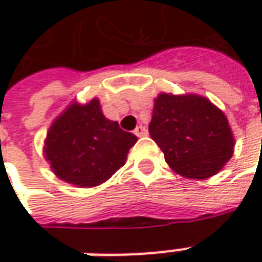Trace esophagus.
Instances as JSON below:
<instances>
[{"label": "esophagus", "instance_id": "34e87169", "mask_svg": "<svg viewBox=\"0 0 262 262\" xmlns=\"http://www.w3.org/2000/svg\"><path fill=\"white\" fill-rule=\"evenodd\" d=\"M134 134H136L137 137H144L147 136V129H146V126H143V125H138L134 129Z\"/></svg>", "mask_w": 262, "mask_h": 262}]
</instances>
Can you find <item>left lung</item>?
Here are the masks:
<instances>
[{"label":"left lung","mask_w":262,"mask_h":262,"mask_svg":"<svg viewBox=\"0 0 262 262\" xmlns=\"http://www.w3.org/2000/svg\"><path fill=\"white\" fill-rule=\"evenodd\" d=\"M148 133L167 165L191 179L216 175L233 155L226 116L201 96L159 95Z\"/></svg>","instance_id":"obj_1"}]
</instances>
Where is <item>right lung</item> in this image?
<instances>
[{
  "instance_id": "right-lung-1",
  "label": "right lung",
  "mask_w": 262,
  "mask_h": 262,
  "mask_svg": "<svg viewBox=\"0 0 262 262\" xmlns=\"http://www.w3.org/2000/svg\"><path fill=\"white\" fill-rule=\"evenodd\" d=\"M137 137L106 119L99 100L71 105L49 128L46 160L59 179L77 186H96L125 163Z\"/></svg>"
}]
</instances>
